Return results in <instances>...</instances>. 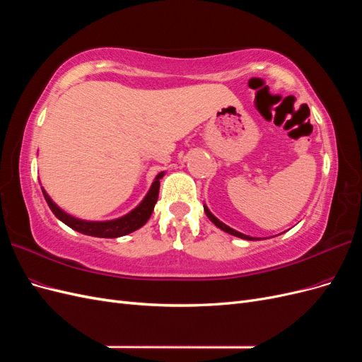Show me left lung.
Listing matches in <instances>:
<instances>
[{"label": "left lung", "mask_w": 362, "mask_h": 362, "mask_svg": "<svg viewBox=\"0 0 362 362\" xmlns=\"http://www.w3.org/2000/svg\"><path fill=\"white\" fill-rule=\"evenodd\" d=\"M204 211H205V214H206V217L210 218V221L217 226V228H221L222 231H225V233H228V234H231V235H235V237H238V238H243V240H259V238H255V237H249V235H245V234H242V233H238V231H235V229H233V228H229L228 225H225L223 222H221L218 221L217 217H214L211 213H210V210H208V208L204 205Z\"/></svg>", "instance_id": "1"}]
</instances>
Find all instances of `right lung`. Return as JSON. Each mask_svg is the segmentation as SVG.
<instances>
[{"label": "right lung", "mask_w": 362, "mask_h": 362, "mask_svg": "<svg viewBox=\"0 0 362 362\" xmlns=\"http://www.w3.org/2000/svg\"><path fill=\"white\" fill-rule=\"evenodd\" d=\"M163 175L164 172L157 175V178L154 182H152L148 194L145 196V199L140 202L137 208H134L133 211L128 213L124 217H119V218H115V221H107V222H87V221H81V218H75L68 213H64L62 208H59L56 204H54L45 190L42 189V192L54 216L60 218L64 225H68L69 228L75 229V231L86 235L101 237V238H116V237L127 235L129 233H134L136 229L141 228L149 221L152 211H154L156 202L158 199L160 180L163 178Z\"/></svg>", "instance_id": "right-lung-1"}]
</instances>
